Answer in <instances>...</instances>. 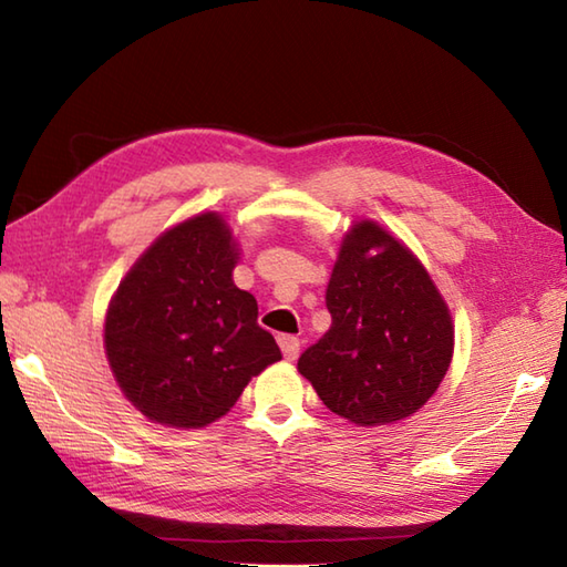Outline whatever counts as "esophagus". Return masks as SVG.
<instances>
[{
	"label": "esophagus",
	"mask_w": 567,
	"mask_h": 567,
	"mask_svg": "<svg viewBox=\"0 0 567 567\" xmlns=\"http://www.w3.org/2000/svg\"><path fill=\"white\" fill-rule=\"evenodd\" d=\"M277 343H280V348H282V355L287 358V360H297V355H299V339L297 336H280V339H277Z\"/></svg>",
	"instance_id": "esophagus-1"
}]
</instances>
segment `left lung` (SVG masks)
<instances>
[{"label":"left lung","mask_w":567,"mask_h":567,"mask_svg":"<svg viewBox=\"0 0 567 567\" xmlns=\"http://www.w3.org/2000/svg\"><path fill=\"white\" fill-rule=\"evenodd\" d=\"M331 329L297 370L355 426L412 416L453 358V319L424 265L378 221L348 228L327 287Z\"/></svg>","instance_id":"1"}]
</instances>
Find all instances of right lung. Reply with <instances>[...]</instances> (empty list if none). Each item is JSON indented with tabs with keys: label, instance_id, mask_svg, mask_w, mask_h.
<instances>
[{
	"label": "right lung",
	"instance_id": "1",
	"mask_svg": "<svg viewBox=\"0 0 567 567\" xmlns=\"http://www.w3.org/2000/svg\"><path fill=\"white\" fill-rule=\"evenodd\" d=\"M238 244L219 212L167 228L131 265L104 319V351L126 400L153 424L202 429L282 358L258 302L234 285Z\"/></svg>",
	"mask_w": 567,
	"mask_h": 567
}]
</instances>
